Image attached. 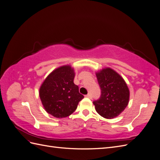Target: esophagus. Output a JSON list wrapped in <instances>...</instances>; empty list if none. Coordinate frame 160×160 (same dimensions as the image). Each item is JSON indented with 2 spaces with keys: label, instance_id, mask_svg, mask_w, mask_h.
Listing matches in <instances>:
<instances>
[{
  "label": "esophagus",
  "instance_id": "obj_1",
  "mask_svg": "<svg viewBox=\"0 0 160 160\" xmlns=\"http://www.w3.org/2000/svg\"><path fill=\"white\" fill-rule=\"evenodd\" d=\"M85 98H89V99H91L92 98V96H91V94H88V95H85Z\"/></svg>",
  "mask_w": 160,
  "mask_h": 160
}]
</instances>
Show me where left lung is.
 Masks as SVG:
<instances>
[{
    "label": "left lung",
    "mask_w": 160,
    "mask_h": 160,
    "mask_svg": "<svg viewBox=\"0 0 160 160\" xmlns=\"http://www.w3.org/2000/svg\"><path fill=\"white\" fill-rule=\"evenodd\" d=\"M96 76L101 94L98 100L93 102L95 110L104 118H115L128 105V87L122 77L109 67L97 72Z\"/></svg>",
    "instance_id": "obj_1"
}]
</instances>
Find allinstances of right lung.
<instances>
[{
    "instance_id": "obj_1",
    "label": "right lung",
    "mask_w": 160,
    "mask_h": 160,
    "mask_svg": "<svg viewBox=\"0 0 160 160\" xmlns=\"http://www.w3.org/2000/svg\"><path fill=\"white\" fill-rule=\"evenodd\" d=\"M75 72L70 65L61 66L52 71L43 81L39 97L45 111L53 117L62 118L76 110L84 96L74 82Z\"/></svg>"
}]
</instances>
